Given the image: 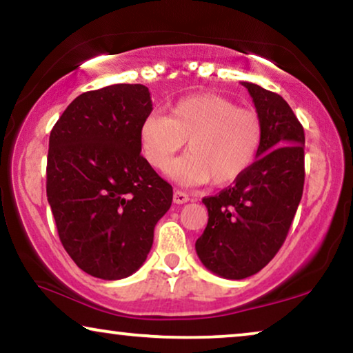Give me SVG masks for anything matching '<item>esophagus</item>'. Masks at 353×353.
<instances>
[{
  "instance_id": "obj_1",
  "label": "esophagus",
  "mask_w": 353,
  "mask_h": 353,
  "mask_svg": "<svg viewBox=\"0 0 353 353\" xmlns=\"http://www.w3.org/2000/svg\"><path fill=\"white\" fill-rule=\"evenodd\" d=\"M188 201H190V197H188L185 191L176 190L175 192H173V202H175V204H185V202H188Z\"/></svg>"
}]
</instances>
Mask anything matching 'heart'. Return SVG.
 <instances>
[{
    "label": "heart",
    "mask_w": 353,
    "mask_h": 353,
    "mask_svg": "<svg viewBox=\"0 0 353 353\" xmlns=\"http://www.w3.org/2000/svg\"><path fill=\"white\" fill-rule=\"evenodd\" d=\"M263 134L257 110L239 108L225 96L202 93L178 101L168 117L148 115L139 128V146L154 168L165 170L186 141L188 154L170 175L190 185L212 178L215 186H226L254 165Z\"/></svg>",
    "instance_id": "heart-1"
}]
</instances>
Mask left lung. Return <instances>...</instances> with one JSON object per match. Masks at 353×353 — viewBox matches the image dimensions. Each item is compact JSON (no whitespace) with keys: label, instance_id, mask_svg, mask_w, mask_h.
Masks as SVG:
<instances>
[{"label":"left lung","instance_id":"obj_1","mask_svg":"<svg viewBox=\"0 0 353 353\" xmlns=\"http://www.w3.org/2000/svg\"><path fill=\"white\" fill-rule=\"evenodd\" d=\"M262 117L257 161L233 186L204 197L209 212L196 252L207 270L226 279L259 273L286 239L302 199L305 134L281 96L243 81Z\"/></svg>","mask_w":353,"mask_h":353}]
</instances>
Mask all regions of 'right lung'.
Here are the masks:
<instances>
[{"mask_svg":"<svg viewBox=\"0 0 353 353\" xmlns=\"http://www.w3.org/2000/svg\"><path fill=\"white\" fill-rule=\"evenodd\" d=\"M151 110L144 85H110L77 96L51 130L48 202L67 254L94 278L137 272L172 205V186L139 154Z\"/></svg>","mask_w":353,"mask_h":353,"instance_id":"add662e5","label":"right lung"}]
</instances>
